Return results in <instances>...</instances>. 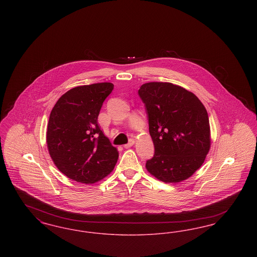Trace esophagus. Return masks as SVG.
Instances as JSON below:
<instances>
[{"instance_id": "1", "label": "esophagus", "mask_w": 257, "mask_h": 257, "mask_svg": "<svg viewBox=\"0 0 257 257\" xmlns=\"http://www.w3.org/2000/svg\"><path fill=\"white\" fill-rule=\"evenodd\" d=\"M135 143H136V142H135L134 139H131L127 145H124V148H130V147H133L135 145Z\"/></svg>"}]
</instances>
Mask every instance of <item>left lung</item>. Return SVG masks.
I'll return each instance as SVG.
<instances>
[{
    "instance_id": "left-lung-1",
    "label": "left lung",
    "mask_w": 257,
    "mask_h": 257,
    "mask_svg": "<svg viewBox=\"0 0 257 257\" xmlns=\"http://www.w3.org/2000/svg\"><path fill=\"white\" fill-rule=\"evenodd\" d=\"M139 95L147 107L155 147L147 171L165 183L187 180L202 166L211 147L204 105L193 92L166 82L146 83Z\"/></svg>"
}]
</instances>
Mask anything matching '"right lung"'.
Instances as JSON below:
<instances>
[{
    "instance_id": "obj_1",
    "label": "right lung",
    "mask_w": 257,
    "mask_h": 257,
    "mask_svg": "<svg viewBox=\"0 0 257 257\" xmlns=\"http://www.w3.org/2000/svg\"><path fill=\"white\" fill-rule=\"evenodd\" d=\"M111 83H97L69 89L55 104L47 124L46 143L55 166L68 178L96 183L108 176L117 162L112 147L98 124Z\"/></svg>"
}]
</instances>
